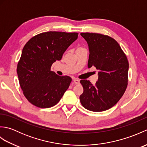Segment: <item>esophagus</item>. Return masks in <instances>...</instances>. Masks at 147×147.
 Masks as SVG:
<instances>
[{
    "mask_svg": "<svg viewBox=\"0 0 147 147\" xmlns=\"http://www.w3.org/2000/svg\"><path fill=\"white\" fill-rule=\"evenodd\" d=\"M73 82L74 84H76V85H78L80 83V80L78 79H74L73 80Z\"/></svg>",
    "mask_w": 147,
    "mask_h": 147,
    "instance_id": "34e87169",
    "label": "esophagus"
}]
</instances>
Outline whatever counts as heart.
I'll list each match as a JSON object with an SVG mask.
<instances>
[{
  "instance_id": "b5f03b06",
  "label": "heart",
  "mask_w": 147,
  "mask_h": 147,
  "mask_svg": "<svg viewBox=\"0 0 147 147\" xmlns=\"http://www.w3.org/2000/svg\"><path fill=\"white\" fill-rule=\"evenodd\" d=\"M83 49V48H82V47H78L76 50H79V49Z\"/></svg>"
}]
</instances>
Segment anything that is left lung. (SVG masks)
<instances>
[{
	"label": "left lung",
	"instance_id": "left-lung-1",
	"mask_svg": "<svg viewBox=\"0 0 147 147\" xmlns=\"http://www.w3.org/2000/svg\"><path fill=\"white\" fill-rule=\"evenodd\" d=\"M88 45V67L98 70L95 85L86 80L80 83L83 93L80 96L81 104L86 109L102 112L117 104L127 85L129 63L119 43L111 37L98 33H82Z\"/></svg>",
	"mask_w": 147,
	"mask_h": 147
}]
</instances>
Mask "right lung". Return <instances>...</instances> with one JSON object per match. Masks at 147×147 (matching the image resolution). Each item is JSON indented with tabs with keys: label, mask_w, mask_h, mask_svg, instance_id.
<instances>
[{
	"label": "right lung",
	"mask_w": 147,
	"mask_h": 147,
	"mask_svg": "<svg viewBox=\"0 0 147 147\" xmlns=\"http://www.w3.org/2000/svg\"><path fill=\"white\" fill-rule=\"evenodd\" d=\"M78 33L48 32L32 37L23 49L17 67L19 82L31 104L49 108L60 100L69 86V76L51 71L67 49L78 38Z\"/></svg>",
	"instance_id": "obj_1"
}]
</instances>
